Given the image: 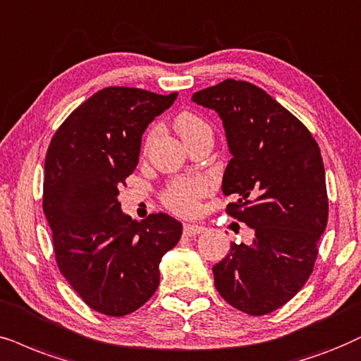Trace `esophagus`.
<instances>
[{"label":"esophagus","instance_id":"obj_1","mask_svg":"<svg viewBox=\"0 0 361 361\" xmlns=\"http://www.w3.org/2000/svg\"><path fill=\"white\" fill-rule=\"evenodd\" d=\"M204 230H207V228L202 226V225H185L183 226L185 236H196V235L203 233Z\"/></svg>","mask_w":361,"mask_h":361}]
</instances>
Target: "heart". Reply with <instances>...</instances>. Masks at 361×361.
Returning <instances> with one entry per match:
<instances>
[{
  "instance_id": "b5f03b06",
  "label": "heart",
  "mask_w": 361,
  "mask_h": 361,
  "mask_svg": "<svg viewBox=\"0 0 361 361\" xmlns=\"http://www.w3.org/2000/svg\"><path fill=\"white\" fill-rule=\"evenodd\" d=\"M175 128L185 143H188L190 140L200 135L212 133V128H209L208 123L196 113L188 111V109L178 113L175 116ZM154 135H157V128H149L148 133L145 135L141 152H147ZM209 190H212V185L203 176L175 178L163 190L161 202L170 212L181 214V216H190V214L196 213V209L200 207V200L204 198L209 193Z\"/></svg>"
}]
</instances>
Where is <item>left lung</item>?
<instances>
[{"label":"left lung","instance_id":"obj_1","mask_svg":"<svg viewBox=\"0 0 361 361\" xmlns=\"http://www.w3.org/2000/svg\"><path fill=\"white\" fill-rule=\"evenodd\" d=\"M220 115L231 159L223 195L226 213L255 231L252 245L231 243L213 267L214 286L240 312L262 317L303 288L328 221L325 166L310 130L248 81L225 80L193 94Z\"/></svg>","mask_w":361,"mask_h":361}]
</instances>
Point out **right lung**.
Segmentation results:
<instances>
[{"label":"right lung","mask_w":361,"mask_h":361,"mask_svg":"<svg viewBox=\"0 0 361 361\" xmlns=\"http://www.w3.org/2000/svg\"><path fill=\"white\" fill-rule=\"evenodd\" d=\"M176 99L109 86L58 128L44 158L43 212L58 268L90 308L125 317L152 298L159 262L181 236L170 214L136 221L118 195L138 165L141 135Z\"/></svg>","instance_id":"1"}]
</instances>
